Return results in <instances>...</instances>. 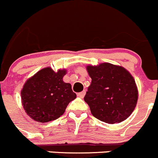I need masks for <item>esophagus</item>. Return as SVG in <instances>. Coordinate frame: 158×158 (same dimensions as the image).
<instances>
[{
    "label": "esophagus",
    "mask_w": 158,
    "mask_h": 158,
    "mask_svg": "<svg viewBox=\"0 0 158 158\" xmlns=\"http://www.w3.org/2000/svg\"><path fill=\"white\" fill-rule=\"evenodd\" d=\"M85 94H86V91H85V90H83V91L80 92V93L77 94V95H78V96L80 97V98H84V95H85Z\"/></svg>",
    "instance_id": "1"
}]
</instances>
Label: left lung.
<instances>
[{
    "mask_svg": "<svg viewBox=\"0 0 158 158\" xmlns=\"http://www.w3.org/2000/svg\"><path fill=\"white\" fill-rule=\"evenodd\" d=\"M91 84L84 101L94 117L108 124L120 123L132 114L138 98L131 74L124 68L103 63L87 66Z\"/></svg>",
    "mask_w": 158,
    "mask_h": 158,
    "instance_id": "obj_1",
    "label": "left lung"
}]
</instances>
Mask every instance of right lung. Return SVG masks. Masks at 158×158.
Returning <instances> with one entry per match:
<instances>
[{
	"label": "right lung",
	"instance_id": "add662e5",
	"mask_svg": "<svg viewBox=\"0 0 158 158\" xmlns=\"http://www.w3.org/2000/svg\"><path fill=\"white\" fill-rule=\"evenodd\" d=\"M65 74L66 70L54 72L46 68L27 81L21 100L26 113L34 121L45 123L57 119L76 98L71 84L63 81Z\"/></svg>",
	"mask_w": 158,
	"mask_h": 158
}]
</instances>
